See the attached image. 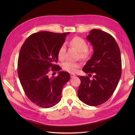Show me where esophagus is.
Here are the masks:
<instances>
[{"label": "esophagus", "instance_id": "esophagus-1", "mask_svg": "<svg viewBox=\"0 0 135 135\" xmlns=\"http://www.w3.org/2000/svg\"><path fill=\"white\" fill-rule=\"evenodd\" d=\"M76 76V75L75 74H73V73H72V74H70V76L71 78H74Z\"/></svg>", "mask_w": 135, "mask_h": 135}]
</instances>
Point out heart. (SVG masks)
I'll list each match as a JSON object with an SVG mask.
<instances>
[{"label": "heart", "instance_id": "heart-1", "mask_svg": "<svg viewBox=\"0 0 135 135\" xmlns=\"http://www.w3.org/2000/svg\"><path fill=\"white\" fill-rule=\"evenodd\" d=\"M70 44L71 46L79 52V56L83 60L88 59L91 55V51L87 48V43L85 40L80 37L73 38L70 41ZM66 53V46L65 44L61 45L57 53L58 58L60 60L62 61L65 57ZM80 66V64L77 62H73L70 61H66L62 64L63 70L69 73H74L76 69Z\"/></svg>", "mask_w": 135, "mask_h": 135}]
</instances>
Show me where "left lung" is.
I'll return each mask as SVG.
<instances>
[{
    "label": "left lung",
    "mask_w": 135,
    "mask_h": 135,
    "mask_svg": "<svg viewBox=\"0 0 135 135\" xmlns=\"http://www.w3.org/2000/svg\"><path fill=\"white\" fill-rule=\"evenodd\" d=\"M86 39L92 44L93 53L82 70L88 76H78L81 82L78 96L83 103L97 106L112 96L122 74L120 52L115 40L103 30L93 29Z\"/></svg>",
    "instance_id": "obj_1"
}]
</instances>
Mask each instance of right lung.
I'll list each match as a JSON object with an SVG mask.
<instances>
[{"mask_svg": "<svg viewBox=\"0 0 135 135\" xmlns=\"http://www.w3.org/2000/svg\"><path fill=\"white\" fill-rule=\"evenodd\" d=\"M69 33L35 32L20 49L17 70L20 83L28 99L40 107L49 108L58 104L62 88L70 79L69 73L60 71L61 68L55 64L59 48ZM51 67L58 71L57 76L49 78Z\"/></svg>", "mask_w": 135, "mask_h": 135, "instance_id": "right-lung-1", "label": "right lung"}]
</instances>
